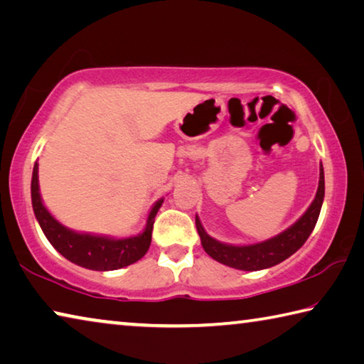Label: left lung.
<instances>
[{
	"label": "left lung",
	"instance_id": "8db88e82",
	"mask_svg": "<svg viewBox=\"0 0 364 364\" xmlns=\"http://www.w3.org/2000/svg\"><path fill=\"white\" fill-rule=\"evenodd\" d=\"M324 199V170L319 165V183L315 200L308 207V210L295 221V223L282 231L278 236L268 239V241L252 244V245H230L223 244L208 236L200 220L196 217V228L200 236L202 247L213 260L226 264V267L242 269V271H258L269 267H274L286 258L295 254L315 230V225L321 212Z\"/></svg>",
	"mask_w": 364,
	"mask_h": 364
}]
</instances>
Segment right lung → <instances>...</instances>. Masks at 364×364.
Segmentation results:
<instances>
[{"mask_svg": "<svg viewBox=\"0 0 364 364\" xmlns=\"http://www.w3.org/2000/svg\"><path fill=\"white\" fill-rule=\"evenodd\" d=\"M164 199L154 204L152 210L147 217L144 231L133 237L112 239L107 236H93V234L75 232L59 223V221L48 212L43 205L40 186H38V164H35L32 175V205L35 217L38 220L43 232L48 241L60 255L65 257L72 263L95 271H112L128 267L149 250L154 218L162 205Z\"/></svg>", "mask_w": 364, "mask_h": 364, "instance_id": "right-lung-1", "label": "right lung"}]
</instances>
